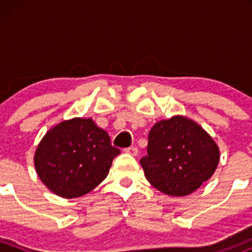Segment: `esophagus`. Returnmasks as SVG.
I'll list each match as a JSON object with an SVG mask.
<instances>
[{
    "label": "esophagus",
    "mask_w": 252,
    "mask_h": 252,
    "mask_svg": "<svg viewBox=\"0 0 252 252\" xmlns=\"http://www.w3.org/2000/svg\"><path fill=\"white\" fill-rule=\"evenodd\" d=\"M124 152H126V154L131 155V156H136V155H138V149H136L135 146H131V147H128V149L124 150Z\"/></svg>",
    "instance_id": "obj_1"
}]
</instances>
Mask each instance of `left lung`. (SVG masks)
<instances>
[{"instance_id":"1","label":"left lung","mask_w":252,"mask_h":252,"mask_svg":"<svg viewBox=\"0 0 252 252\" xmlns=\"http://www.w3.org/2000/svg\"><path fill=\"white\" fill-rule=\"evenodd\" d=\"M220 163V147L192 119L173 116L149 133L140 164L152 187L169 196H187L207 182Z\"/></svg>"}]
</instances>
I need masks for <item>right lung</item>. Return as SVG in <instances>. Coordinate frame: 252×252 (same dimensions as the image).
Wrapping results in <instances>:
<instances>
[{
  "label": "right lung",
  "mask_w": 252,
  "mask_h": 252,
  "mask_svg": "<svg viewBox=\"0 0 252 252\" xmlns=\"http://www.w3.org/2000/svg\"><path fill=\"white\" fill-rule=\"evenodd\" d=\"M121 154L107 131L91 118H72L47 130L37 145L34 164L40 180L64 199L83 196L106 177Z\"/></svg>",
  "instance_id": "1"
}]
</instances>
